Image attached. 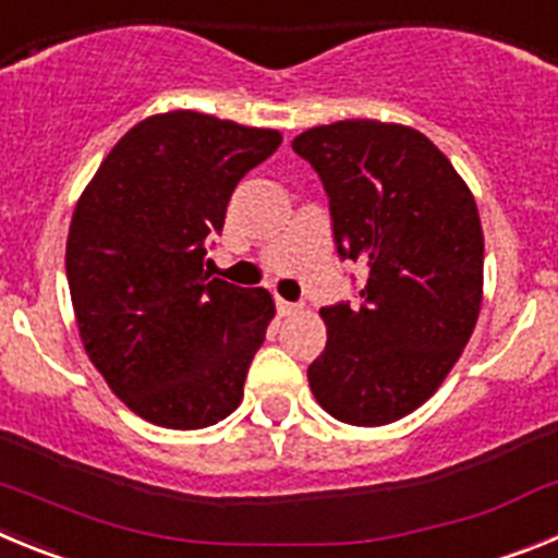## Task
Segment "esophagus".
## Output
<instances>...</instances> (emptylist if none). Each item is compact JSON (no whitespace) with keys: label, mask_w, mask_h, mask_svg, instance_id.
<instances>
[{"label":"esophagus","mask_w":558,"mask_h":558,"mask_svg":"<svg viewBox=\"0 0 558 558\" xmlns=\"http://www.w3.org/2000/svg\"><path fill=\"white\" fill-rule=\"evenodd\" d=\"M276 310H279V315H295V313H302V304H295V302H284L282 295H276Z\"/></svg>","instance_id":"obj_1"}]
</instances>
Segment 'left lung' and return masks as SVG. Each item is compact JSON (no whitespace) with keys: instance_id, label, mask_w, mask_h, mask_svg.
<instances>
[{"instance_id":"8db88e82","label":"left lung","mask_w":558,"mask_h":558,"mask_svg":"<svg viewBox=\"0 0 558 558\" xmlns=\"http://www.w3.org/2000/svg\"><path fill=\"white\" fill-rule=\"evenodd\" d=\"M329 198L340 259L366 268L360 302L322 307L327 347L307 379L329 416L397 422L461 357L483 293V231L470 186L425 133L377 120L293 140Z\"/></svg>"}]
</instances>
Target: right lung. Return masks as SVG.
Masks as SVG:
<instances>
[{"label": "right lung", "mask_w": 558, "mask_h": 558, "mask_svg": "<svg viewBox=\"0 0 558 558\" xmlns=\"http://www.w3.org/2000/svg\"><path fill=\"white\" fill-rule=\"evenodd\" d=\"M282 136L198 111L133 125L81 195L66 279L83 347L111 391L153 425L229 416L274 318L268 290L209 279V236L245 172Z\"/></svg>", "instance_id": "1"}]
</instances>
